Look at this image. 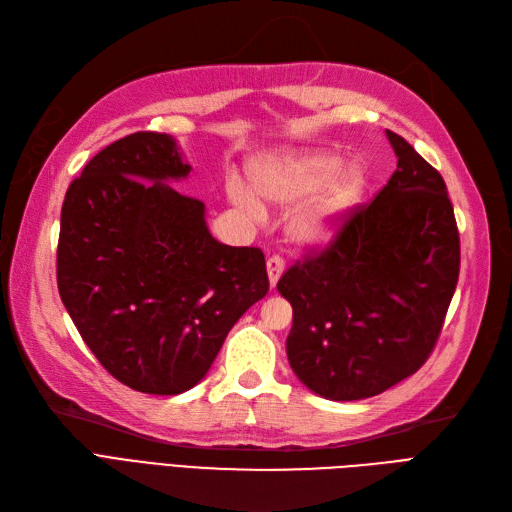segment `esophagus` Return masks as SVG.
<instances>
[{
  "instance_id": "esophagus-1",
  "label": "esophagus",
  "mask_w": 512,
  "mask_h": 512,
  "mask_svg": "<svg viewBox=\"0 0 512 512\" xmlns=\"http://www.w3.org/2000/svg\"><path fill=\"white\" fill-rule=\"evenodd\" d=\"M266 268H268L270 287H276L280 274H283V270H285V261H283V257H278V255L268 257V261H266Z\"/></svg>"
}]
</instances>
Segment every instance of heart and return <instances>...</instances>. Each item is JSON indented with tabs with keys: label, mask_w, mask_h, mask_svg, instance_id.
Returning a JSON list of instances; mask_svg holds the SVG:
<instances>
[{
	"label": "heart",
	"mask_w": 512,
	"mask_h": 512,
	"mask_svg": "<svg viewBox=\"0 0 512 512\" xmlns=\"http://www.w3.org/2000/svg\"><path fill=\"white\" fill-rule=\"evenodd\" d=\"M342 166V159L336 155L266 161L251 170V189L259 202L276 208L298 206L323 193L317 204L295 214L291 221V236L295 240L317 244L334 234L336 223L351 208L361 187V172L351 168L340 176ZM236 200L255 217L261 214L259 204L242 191H236Z\"/></svg>",
	"instance_id": "b5f03b06"
}]
</instances>
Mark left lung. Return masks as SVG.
<instances>
[{
    "label": "left lung",
    "mask_w": 512,
    "mask_h": 512,
    "mask_svg": "<svg viewBox=\"0 0 512 512\" xmlns=\"http://www.w3.org/2000/svg\"><path fill=\"white\" fill-rule=\"evenodd\" d=\"M398 170L368 204L346 210L334 238L280 276L293 308L287 357L321 398L364 400L432 355L459 276L447 185L387 129Z\"/></svg>",
    "instance_id": "1"
}]
</instances>
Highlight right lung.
Segmentation results:
<instances>
[{
	"instance_id": "right-lung-1",
	"label": "right lung",
	"mask_w": 512,
	"mask_h": 512,
	"mask_svg": "<svg viewBox=\"0 0 512 512\" xmlns=\"http://www.w3.org/2000/svg\"><path fill=\"white\" fill-rule=\"evenodd\" d=\"M189 170L172 136L138 131L97 153L61 208V302L97 361L142 393L200 383L270 289L261 249L214 240L204 204L166 185Z\"/></svg>"
}]
</instances>
